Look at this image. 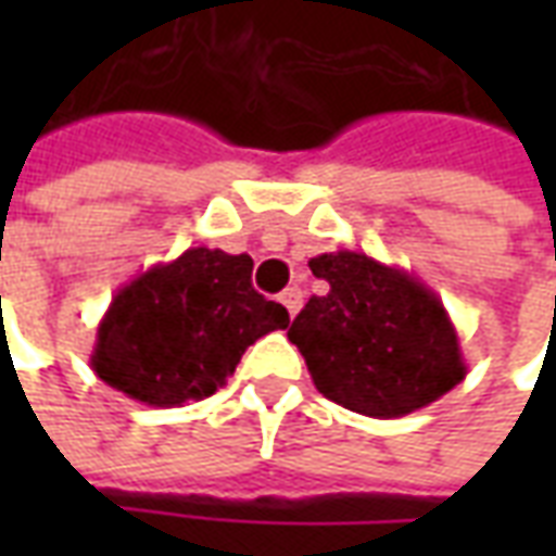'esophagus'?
Listing matches in <instances>:
<instances>
[{"instance_id": "obj_1", "label": "esophagus", "mask_w": 556, "mask_h": 556, "mask_svg": "<svg viewBox=\"0 0 556 556\" xmlns=\"http://www.w3.org/2000/svg\"><path fill=\"white\" fill-rule=\"evenodd\" d=\"M279 301H282V306H286L291 318H294V315L301 313V306H303V291L298 289V286H291V289H286L282 294H279Z\"/></svg>"}]
</instances>
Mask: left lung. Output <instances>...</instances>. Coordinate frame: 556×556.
<instances>
[{"instance_id":"8db88e82","label":"left lung","mask_w":556,"mask_h":556,"mask_svg":"<svg viewBox=\"0 0 556 556\" xmlns=\"http://www.w3.org/2000/svg\"><path fill=\"white\" fill-rule=\"evenodd\" d=\"M309 270L330 291L309 298L289 339L330 402L396 419L465 381L453 318L422 279L351 250L315 255Z\"/></svg>"}]
</instances>
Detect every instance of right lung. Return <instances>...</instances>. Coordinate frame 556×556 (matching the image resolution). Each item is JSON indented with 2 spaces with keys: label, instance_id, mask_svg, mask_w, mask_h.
<instances>
[{
  "label": "right lung",
  "instance_id": "add662e5",
  "mask_svg": "<svg viewBox=\"0 0 556 556\" xmlns=\"http://www.w3.org/2000/svg\"><path fill=\"white\" fill-rule=\"evenodd\" d=\"M289 313L253 289V258L190 247L130 279L98 325L91 369L127 399L181 408L217 393Z\"/></svg>",
  "mask_w": 556,
  "mask_h": 556
}]
</instances>
